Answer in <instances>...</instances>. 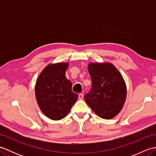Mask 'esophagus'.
Masks as SVG:
<instances>
[{"label":"esophagus","mask_w":156,"mask_h":156,"mask_svg":"<svg viewBox=\"0 0 156 156\" xmlns=\"http://www.w3.org/2000/svg\"><path fill=\"white\" fill-rule=\"evenodd\" d=\"M83 97H84V95L82 93H80L78 94V99H79V100H82V99L83 98Z\"/></svg>","instance_id":"obj_1"}]
</instances>
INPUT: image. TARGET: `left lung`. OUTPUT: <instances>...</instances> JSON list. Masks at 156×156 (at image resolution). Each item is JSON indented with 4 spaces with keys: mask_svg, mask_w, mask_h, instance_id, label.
<instances>
[{
    "mask_svg": "<svg viewBox=\"0 0 156 156\" xmlns=\"http://www.w3.org/2000/svg\"><path fill=\"white\" fill-rule=\"evenodd\" d=\"M92 88L84 100L98 117H115L123 107L127 87L121 73L111 63H90Z\"/></svg>",
    "mask_w": 156,
    "mask_h": 156,
    "instance_id": "8db88e82",
    "label": "left lung"
}]
</instances>
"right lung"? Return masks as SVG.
Returning a JSON list of instances; mask_svg holds the SVG:
<instances>
[{"label":"right lung","mask_w":156,"mask_h":156,"mask_svg":"<svg viewBox=\"0 0 156 156\" xmlns=\"http://www.w3.org/2000/svg\"><path fill=\"white\" fill-rule=\"evenodd\" d=\"M68 63L49 64L39 74L35 84V97L41 112L52 120L64 118L78 95L72 91V82L66 77Z\"/></svg>","instance_id":"obj_1"}]
</instances>
